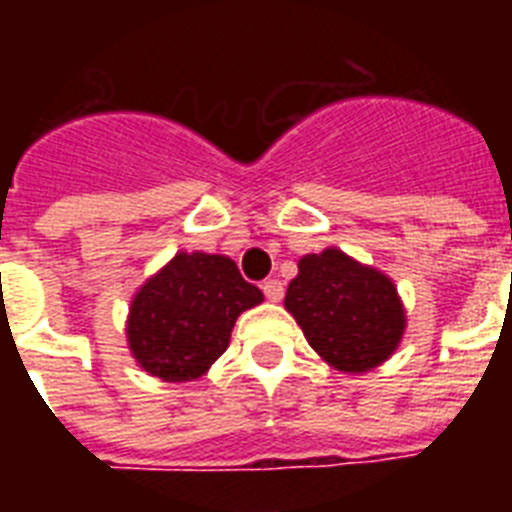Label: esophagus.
Wrapping results in <instances>:
<instances>
[{"instance_id": "1", "label": "esophagus", "mask_w": 512, "mask_h": 512, "mask_svg": "<svg viewBox=\"0 0 512 512\" xmlns=\"http://www.w3.org/2000/svg\"><path fill=\"white\" fill-rule=\"evenodd\" d=\"M263 292L271 303H279L281 297H284V284H281L279 279H268L263 281Z\"/></svg>"}]
</instances>
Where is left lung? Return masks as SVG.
<instances>
[{
    "instance_id": "1",
    "label": "left lung",
    "mask_w": 512,
    "mask_h": 512,
    "mask_svg": "<svg viewBox=\"0 0 512 512\" xmlns=\"http://www.w3.org/2000/svg\"><path fill=\"white\" fill-rule=\"evenodd\" d=\"M284 308L311 348L340 372H369L388 361L406 327L393 281L335 247L297 263Z\"/></svg>"
}]
</instances>
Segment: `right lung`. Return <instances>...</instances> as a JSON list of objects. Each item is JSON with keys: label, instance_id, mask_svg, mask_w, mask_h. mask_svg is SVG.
I'll use <instances>...</instances> for the list:
<instances>
[{"label": "right lung", "instance_id": "1", "mask_svg": "<svg viewBox=\"0 0 512 512\" xmlns=\"http://www.w3.org/2000/svg\"><path fill=\"white\" fill-rule=\"evenodd\" d=\"M260 303L263 292L231 257L177 252L132 297L127 342L148 374L196 380L225 353L236 319Z\"/></svg>", "mask_w": 512, "mask_h": 512}]
</instances>
